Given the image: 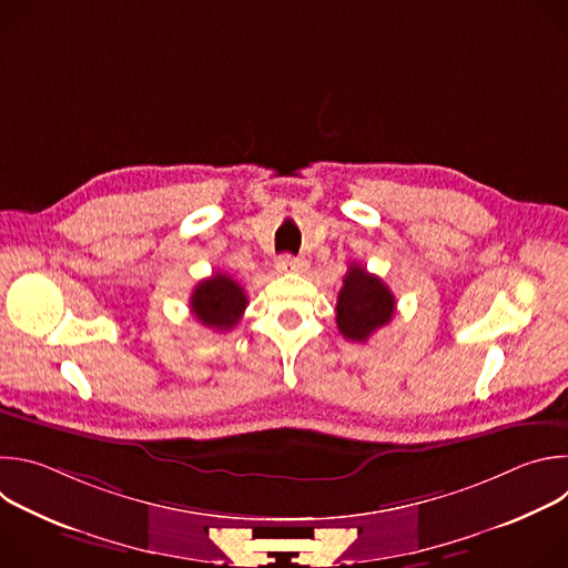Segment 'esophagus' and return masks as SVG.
Here are the masks:
<instances>
[{
    "label": "esophagus",
    "instance_id": "obj_1",
    "mask_svg": "<svg viewBox=\"0 0 568 568\" xmlns=\"http://www.w3.org/2000/svg\"><path fill=\"white\" fill-rule=\"evenodd\" d=\"M276 270L281 272V274H285V272H305L307 270V261L305 258H301V256H290V254H285V256H281L278 261H276Z\"/></svg>",
    "mask_w": 568,
    "mask_h": 568
}]
</instances>
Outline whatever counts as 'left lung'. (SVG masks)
Wrapping results in <instances>:
<instances>
[{"instance_id": "obj_1", "label": "left lung", "mask_w": 568, "mask_h": 568, "mask_svg": "<svg viewBox=\"0 0 568 568\" xmlns=\"http://www.w3.org/2000/svg\"><path fill=\"white\" fill-rule=\"evenodd\" d=\"M395 296L382 278L368 274L362 265H351L344 287L337 296V328L348 342H368V337L393 318Z\"/></svg>"}]
</instances>
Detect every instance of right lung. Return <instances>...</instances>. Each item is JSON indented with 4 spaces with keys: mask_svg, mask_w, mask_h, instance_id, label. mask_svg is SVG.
<instances>
[{
    "mask_svg": "<svg viewBox=\"0 0 568 568\" xmlns=\"http://www.w3.org/2000/svg\"><path fill=\"white\" fill-rule=\"evenodd\" d=\"M247 294L226 274H213L195 285L191 294V312L206 328L231 331L237 326L242 312L247 307Z\"/></svg>",
    "mask_w": 568,
    "mask_h": 568,
    "instance_id": "obj_1",
    "label": "right lung"
}]
</instances>
